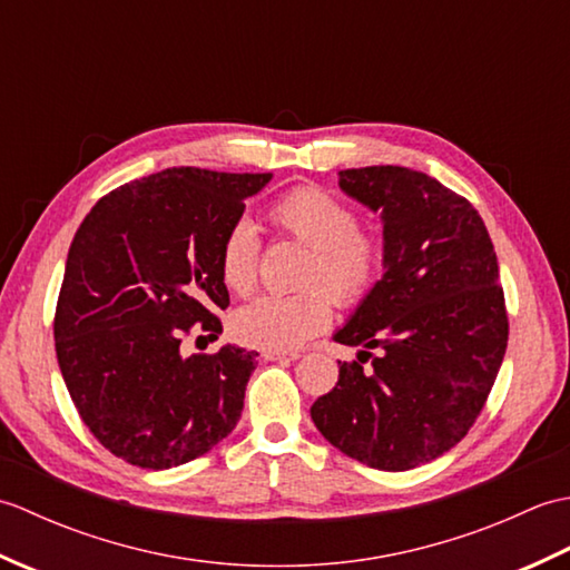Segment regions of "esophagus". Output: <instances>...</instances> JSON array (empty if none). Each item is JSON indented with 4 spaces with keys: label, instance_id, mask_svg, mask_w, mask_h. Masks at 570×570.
I'll return each instance as SVG.
<instances>
[{
    "label": "esophagus",
    "instance_id": "esophagus-1",
    "mask_svg": "<svg viewBox=\"0 0 570 570\" xmlns=\"http://www.w3.org/2000/svg\"><path fill=\"white\" fill-rule=\"evenodd\" d=\"M262 357L269 360V362H276V360H298L301 355L298 353H284V350H264Z\"/></svg>",
    "mask_w": 570,
    "mask_h": 570
}]
</instances>
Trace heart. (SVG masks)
Returning <instances> with one entry per match:
<instances>
[{"label": "heart", "instance_id": "b5f03b06", "mask_svg": "<svg viewBox=\"0 0 570 570\" xmlns=\"http://www.w3.org/2000/svg\"><path fill=\"white\" fill-rule=\"evenodd\" d=\"M269 220L284 235L308 247L301 286L294 296H259L233 316L239 343L262 350H296L328 328L333 298L355 306L377 284L382 272V242L360 229L355 210L318 186H301L278 198ZM259 239L247 220L227 227L217 254L227 292L247 296L257 284ZM321 283V287H313Z\"/></svg>", "mask_w": 570, "mask_h": 570}]
</instances>
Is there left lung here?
Returning a JSON list of instances; mask_svg holds the SVG:
<instances>
[{
	"label": "left lung",
	"instance_id": "8db88e82",
	"mask_svg": "<svg viewBox=\"0 0 570 570\" xmlns=\"http://www.w3.org/2000/svg\"><path fill=\"white\" fill-rule=\"evenodd\" d=\"M337 186L380 213L384 272L333 333L357 360L337 362L311 419L345 455L402 472L451 451L498 380L510 335L498 254L478 210L414 168H345Z\"/></svg>",
	"mask_w": 570,
	"mask_h": 570
}]
</instances>
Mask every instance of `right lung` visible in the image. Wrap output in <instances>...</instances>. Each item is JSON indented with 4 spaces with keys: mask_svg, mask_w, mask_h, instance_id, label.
Here are the masks:
<instances>
[{
    "mask_svg": "<svg viewBox=\"0 0 570 570\" xmlns=\"http://www.w3.org/2000/svg\"><path fill=\"white\" fill-rule=\"evenodd\" d=\"M272 174L180 166L107 193L68 249L53 337L85 426L147 470L208 453L237 426L257 355H184L190 325L217 341L229 306L217 254ZM203 337V335H200Z\"/></svg>",
    "mask_w": 570,
    "mask_h": 570,
    "instance_id": "add662e5",
    "label": "right lung"
}]
</instances>
